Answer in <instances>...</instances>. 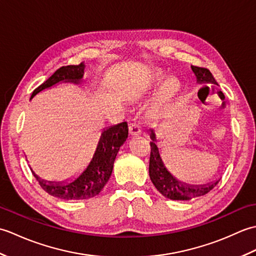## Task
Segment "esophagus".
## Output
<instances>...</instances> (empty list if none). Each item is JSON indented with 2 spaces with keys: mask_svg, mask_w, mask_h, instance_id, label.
I'll list each match as a JSON object with an SVG mask.
<instances>
[{
  "mask_svg": "<svg viewBox=\"0 0 256 256\" xmlns=\"http://www.w3.org/2000/svg\"><path fill=\"white\" fill-rule=\"evenodd\" d=\"M128 130H130V133H131V135H138V134H140V132H142L140 131V123L136 121H133L130 123Z\"/></svg>",
  "mask_w": 256,
  "mask_h": 256,
  "instance_id": "1",
  "label": "esophagus"
}]
</instances>
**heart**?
<instances>
[{
    "instance_id": "heart-1",
    "label": "heart",
    "mask_w": 256,
    "mask_h": 256,
    "mask_svg": "<svg viewBox=\"0 0 256 256\" xmlns=\"http://www.w3.org/2000/svg\"><path fill=\"white\" fill-rule=\"evenodd\" d=\"M162 78V72H156L153 77L150 79V82H154V81H158ZM179 86L178 81L176 79H170L168 80L167 82L165 84V86H162V99H167V98H170L172 94H174V92H175Z\"/></svg>"
}]
</instances>
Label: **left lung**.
<instances>
[{"instance_id":"obj_1","label":"left lung","mask_w":256,"mask_h":256,"mask_svg":"<svg viewBox=\"0 0 256 256\" xmlns=\"http://www.w3.org/2000/svg\"><path fill=\"white\" fill-rule=\"evenodd\" d=\"M192 69L199 82L204 84L206 86H208L206 84H216L214 78L212 77L211 72L206 68L192 66ZM202 89L199 90L198 96ZM150 138L152 140H155V134L153 131L150 133ZM148 172L150 180L154 184L156 189L158 190L162 196H165L166 198H170L172 200H190L197 197H201V196L208 194L210 190L212 188H214V186H216V184L219 182L218 180L216 182L202 184V186H188L186 184L177 182L176 179L167 172L164 164H162L158 148H157V146L154 142L150 143Z\"/></svg>"}]
</instances>
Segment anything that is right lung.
Masks as SVG:
<instances>
[{
    "label": "right lung",
    "instance_id": "1",
    "mask_svg": "<svg viewBox=\"0 0 256 256\" xmlns=\"http://www.w3.org/2000/svg\"><path fill=\"white\" fill-rule=\"evenodd\" d=\"M84 64L82 62L76 66L70 64V66L60 67L44 84L32 91L30 99L40 91L50 88L60 81L78 84L84 76ZM128 135V128L126 122L113 125L103 131L94 158L86 168V170L72 182L67 184H54L52 182H46L40 180V177H37L34 172L32 174L40 182V187L54 197L64 200H80L94 197L99 194L110 178L118 152L121 145L126 140Z\"/></svg>",
    "mask_w": 256,
    "mask_h": 256
}]
</instances>
